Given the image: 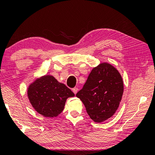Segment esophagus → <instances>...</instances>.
Returning <instances> with one entry per match:
<instances>
[{
	"label": "esophagus",
	"mask_w": 155,
	"mask_h": 155,
	"mask_svg": "<svg viewBox=\"0 0 155 155\" xmlns=\"http://www.w3.org/2000/svg\"><path fill=\"white\" fill-rule=\"evenodd\" d=\"M78 91V87H74V88L72 89V91H73V92H74V94H77Z\"/></svg>",
	"instance_id": "obj_1"
}]
</instances>
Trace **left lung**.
<instances>
[{"label": "left lung", "mask_w": 155, "mask_h": 155, "mask_svg": "<svg viewBox=\"0 0 155 155\" xmlns=\"http://www.w3.org/2000/svg\"><path fill=\"white\" fill-rule=\"evenodd\" d=\"M123 90V81L118 71L105 63L91 71L76 96L84 103L90 117L94 122H101L116 111Z\"/></svg>", "instance_id": "1"}]
</instances>
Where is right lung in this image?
I'll list each match as a JSON object with an SVG mask.
<instances>
[{
  "instance_id": "right-lung-1",
  "label": "right lung",
  "mask_w": 155,
  "mask_h": 155,
  "mask_svg": "<svg viewBox=\"0 0 155 155\" xmlns=\"http://www.w3.org/2000/svg\"><path fill=\"white\" fill-rule=\"evenodd\" d=\"M28 96L36 111L45 117H54L63 111L67 99L74 94L54 77L47 75L30 85Z\"/></svg>"
}]
</instances>
